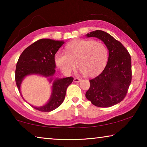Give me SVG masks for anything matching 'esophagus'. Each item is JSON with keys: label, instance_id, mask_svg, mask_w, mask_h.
Listing matches in <instances>:
<instances>
[{"label": "esophagus", "instance_id": "34e87169", "mask_svg": "<svg viewBox=\"0 0 147 147\" xmlns=\"http://www.w3.org/2000/svg\"><path fill=\"white\" fill-rule=\"evenodd\" d=\"M81 80H82V79L79 78H74V82H80Z\"/></svg>", "mask_w": 147, "mask_h": 147}]
</instances>
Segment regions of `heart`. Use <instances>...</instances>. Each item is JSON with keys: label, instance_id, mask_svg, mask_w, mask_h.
I'll use <instances>...</instances> for the list:
<instances>
[{"label": "heart", "instance_id": "b5f03b06", "mask_svg": "<svg viewBox=\"0 0 147 147\" xmlns=\"http://www.w3.org/2000/svg\"><path fill=\"white\" fill-rule=\"evenodd\" d=\"M65 49L66 53L59 52L54 58L56 65L65 74H70L77 65L85 76H95L103 70L108 61V49L99 41L76 39Z\"/></svg>", "mask_w": 147, "mask_h": 147}]
</instances>
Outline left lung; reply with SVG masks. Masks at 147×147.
Masks as SVG:
<instances>
[{"mask_svg":"<svg viewBox=\"0 0 147 147\" xmlns=\"http://www.w3.org/2000/svg\"><path fill=\"white\" fill-rule=\"evenodd\" d=\"M86 36L100 39L109 51L108 63L103 71L89 80L86 98L93 105L101 108L115 105L125 98L130 85L131 56L120 41L106 32L95 30Z\"/></svg>","mask_w":147,"mask_h":147,"instance_id":"8db88e82","label":"left lung"}]
</instances>
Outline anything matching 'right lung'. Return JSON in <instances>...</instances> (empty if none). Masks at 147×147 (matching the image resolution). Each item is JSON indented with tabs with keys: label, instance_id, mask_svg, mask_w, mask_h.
I'll list each match as a JSON object with an SVG mask.
<instances>
[{
	"label": "right lung",
	"instance_id": "1",
	"mask_svg": "<svg viewBox=\"0 0 147 147\" xmlns=\"http://www.w3.org/2000/svg\"><path fill=\"white\" fill-rule=\"evenodd\" d=\"M64 43L63 41L41 39L24 50L19 56L16 69V82L20 94L22 81L29 74H38L51 77L50 82L53 80L52 76L55 73L56 67L54 56ZM73 80V77L56 79L53 82L52 94L48 103L41 107L32 106L43 112H49L58 108L63 102L67 89Z\"/></svg>",
	"mask_w": 147,
	"mask_h": 147
}]
</instances>
